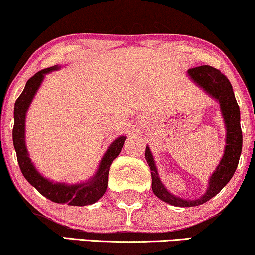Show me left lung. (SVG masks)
Listing matches in <instances>:
<instances>
[{"label":"left lung","mask_w":255,"mask_h":255,"mask_svg":"<svg viewBox=\"0 0 255 255\" xmlns=\"http://www.w3.org/2000/svg\"><path fill=\"white\" fill-rule=\"evenodd\" d=\"M187 74L198 87L203 89L206 94L220 104V110L223 114L225 128H226V146H225L224 156L221 158L219 165L208 180L207 191L203 197L194 200L181 199V198L168 192L158 174L156 163H154L150 147L146 146L145 158H146L151 170L152 191L160 200L179 207L198 206V205L206 203L211 198L217 196L233 177L238 167V163H239L241 148H243L240 110L229 78L221 74L218 69L210 67V65H201V67L188 69Z\"/></svg>","instance_id":"1"}]
</instances>
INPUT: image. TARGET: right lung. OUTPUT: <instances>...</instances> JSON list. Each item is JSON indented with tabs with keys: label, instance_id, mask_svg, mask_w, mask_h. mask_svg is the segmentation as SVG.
Instances as JSON below:
<instances>
[{
	"label": "right lung",
	"instance_id": "add662e5",
	"mask_svg": "<svg viewBox=\"0 0 255 255\" xmlns=\"http://www.w3.org/2000/svg\"><path fill=\"white\" fill-rule=\"evenodd\" d=\"M59 68H61L59 65H54V67L43 69L28 79L22 94L15 102L12 141H14L16 156H17V161L23 176L42 196L57 204H68L70 206H85V205L96 203L103 197L108 187L110 165L121 153L127 137L121 135L109 146L99 163L96 174L87 183L75 185L54 183V181H50L43 177L36 170L34 164L31 163V159L29 158L28 150L25 146V115L44 76L50 71L58 70Z\"/></svg>",
	"mask_w": 255,
	"mask_h": 255
}]
</instances>
